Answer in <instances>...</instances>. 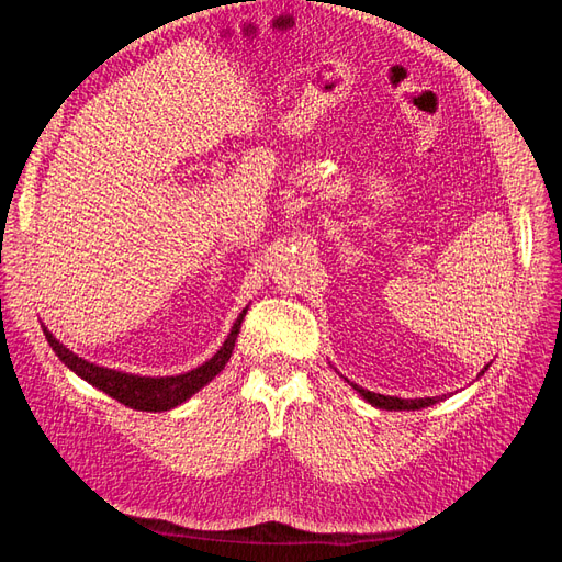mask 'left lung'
Masks as SVG:
<instances>
[{
	"label": "left lung",
	"instance_id": "8db88e82",
	"mask_svg": "<svg viewBox=\"0 0 562 562\" xmlns=\"http://www.w3.org/2000/svg\"><path fill=\"white\" fill-rule=\"evenodd\" d=\"M490 368V363L481 370V375H485V370ZM479 375V378H481ZM353 391L359 394L363 401H368L372 407H380V411H422V407H429L443 401L446 396H427V398H398V396H384V394H375V391H368L359 384H353Z\"/></svg>",
	"mask_w": 562,
	"mask_h": 562
}]
</instances>
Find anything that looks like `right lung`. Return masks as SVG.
<instances>
[{"label": "right lung", "mask_w": 562, "mask_h": 562, "mask_svg": "<svg viewBox=\"0 0 562 562\" xmlns=\"http://www.w3.org/2000/svg\"><path fill=\"white\" fill-rule=\"evenodd\" d=\"M246 312H248V307L239 316H236L223 347H220L206 363H201L199 368H194L190 372H182V375H168V378L133 375V372L95 366L87 359H81V356H77L75 351L67 349L46 326H42V328H44V335L48 339L50 349L56 351L58 359L67 368H70L77 378L100 389L103 394L112 396L114 401L133 407V411L164 413V411H171V407L182 405L184 401H190L199 389L206 386L211 380H215V375L223 372V368L227 366L229 356L234 351L236 335H239V330H241V321H244Z\"/></svg>", "instance_id": "add662e5"}]
</instances>
